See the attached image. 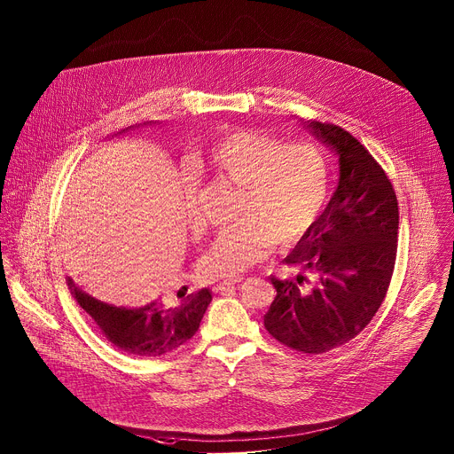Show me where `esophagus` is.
Listing matches in <instances>:
<instances>
[{
  "mask_svg": "<svg viewBox=\"0 0 454 454\" xmlns=\"http://www.w3.org/2000/svg\"><path fill=\"white\" fill-rule=\"evenodd\" d=\"M240 280H242V277H239V278H230V280H223V282H219V284L214 286V291H215V293H223V291H226V289H230V287H235Z\"/></svg>",
  "mask_w": 454,
  "mask_h": 454,
  "instance_id": "34e87169",
  "label": "esophagus"
}]
</instances>
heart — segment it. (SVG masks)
<instances>
[{"label": "heart", "mask_w": 454, "mask_h": 454, "mask_svg": "<svg viewBox=\"0 0 454 454\" xmlns=\"http://www.w3.org/2000/svg\"><path fill=\"white\" fill-rule=\"evenodd\" d=\"M205 163L219 179L239 185V224L221 230L201 260L208 278H239L273 244H296L316 221L326 192V163L307 142L237 129L210 145ZM182 210L192 226L201 215L194 191L182 185Z\"/></svg>", "instance_id": "obj_1"}]
</instances>
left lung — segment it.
Masks as SVG:
<instances>
[{
  "mask_svg": "<svg viewBox=\"0 0 454 454\" xmlns=\"http://www.w3.org/2000/svg\"><path fill=\"white\" fill-rule=\"evenodd\" d=\"M339 158V184L323 214L284 258L300 273L270 277L277 296L265 328L280 344L328 353L372 321L395 269L398 201L380 165L335 124L307 122Z\"/></svg>",
  "mask_w": 454,
  "mask_h": 454,
  "instance_id": "1",
  "label": "left lung"
}]
</instances>
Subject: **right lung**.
Segmentation results:
<instances>
[{
  "instance_id": "1",
  "label": "right lung",
  "mask_w": 454,
  "mask_h": 454,
  "mask_svg": "<svg viewBox=\"0 0 454 454\" xmlns=\"http://www.w3.org/2000/svg\"><path fill=\"white\" fill-rule=\"evenodd\" d=\"M68 286L79 305L98 325L101 335L124 355L140 358L163 356L181 348L198 332L201 317L212 301L210 289L203 287L187 294L176 307H168L161 300H153L140 307H124L96 300L77 287L70 277Z\"/></svg>"
}]
</instances>
